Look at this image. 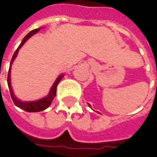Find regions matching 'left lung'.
<instances>
[{
	"mask_svg": "<svg viewBox=\"0 0 157 157\" xmlns=\"http://www.w3.org/2000/svg\"><path fill=\"white\" fill-rule=\"evenodd\" d=\"M88 105H89V106H90V107H91V105H89V104H88Z\"/></svg>",
	"mask_w": 157,
	"mask_h": 157,
	"instance_id": "left-lung-1",
	"label": "left lung"
}]
</instances>
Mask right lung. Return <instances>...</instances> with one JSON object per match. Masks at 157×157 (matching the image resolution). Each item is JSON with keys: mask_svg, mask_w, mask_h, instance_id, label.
<instances>
[{"mask_svg": "<svg viewBox=\"0 0 157 157\" xmlns=\"http://www.w3.org/2000/svg\"><path fill=\"white\" fill-rule=\"evenodd\" d=\"M40 31V28L39 29H35V30H33L32 32H30L21 41V44L19 45V47L17 48V50L15 51L13 58H12V61H11V64H10V68H9V73H8V86H9V90H10V93H11V95H12V99L13 101V103L15 104V105H17L18 107H20L21 109L24 110L26 112H41V111H44L46 108H48L52 100L54 99L55 95H56V88H57V85L59 83V82L62 80V78L63 77L64 75H60L55 82H53L52 86L51 87V90L48 94V95H46L45 97L42 98V99H39V100H35V101H29V102H23L20 99H18L14 95V93H13V87H12V84H11V68H12V64L14 61V59L16 58L17 54H18V52L21 48L22 47V45L26 43V41L31 38L33 35H34L35 33H37L38 32Z\"/></svg>", "mask_w": 157, "mask_h": 157, "instance_id": "right-lung-1", "label": "right lung"}]
</instances>
